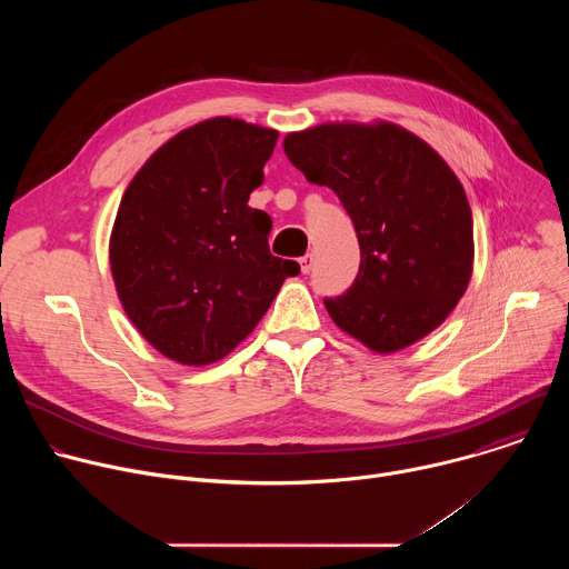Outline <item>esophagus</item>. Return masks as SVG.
Wrapping results in <instances>:
<instances>
[{"instance_id": "1", "label": "esophagus", "mask_w": 569, "mask_h": 569, "mask_svg": "<svg viewBox=\"0 0 569 569\" xmlns=\"http://www.w3.org/2000/svg\"><path fill=\"white\" fill-rule=\"evenodd\" d=\"M299 266H301V272H303V274H308V272L312 270V254L301 257V259H299Z\"/></svg>"}]
</instances>
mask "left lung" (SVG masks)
<instances>
[{"label":"left lung","instance_id":"1","mask_svg":"<svg viewBox=\"0 0 569 569\" xmlns=\"http://www.w3.org/2000/svg\"><path fill=\"white\" fill-rule=\"evenodd\" d=\"M283 150L340 198L358 233L351 288L323 297L338 327L378 353L435 331L466 292L475 252L470 204L446 161L393 123L317 126Z\"/></svg>","mask_w":569,"mask_h":569}]
</instances>
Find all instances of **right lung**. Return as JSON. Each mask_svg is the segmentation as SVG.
<instances>
[{
    "label": "right lung",
    "mask_w": 569,
    "mask_h": 569,
    "mask_svg": "<svg viewBox=\"0 0 569 569\" xmlns=\"http://www.w3.org/2000/svg\"><path fill=\"white\" fill-rule=\"evenodd\" d=\"M279 132L202 121L161 146L126 189L112 277L137 331L182 365H211L246 340L299 263L272 257V218L248 204Z\"/></svg>",
    "instance_id": "obj_1"
}]
</instances>
